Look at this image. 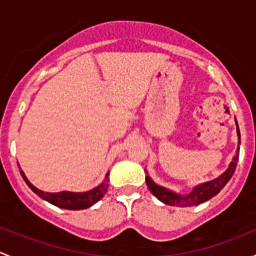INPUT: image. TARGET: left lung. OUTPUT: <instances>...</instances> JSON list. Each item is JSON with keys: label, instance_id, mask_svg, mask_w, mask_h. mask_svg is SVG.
Listing matches in <instances>:
<instances>
[{"label": "left lung", "instance_id": "1", "mask_svg": "<svg viewBox=\"0 0 256 256\" xmlns=\"http://www.w3.org/2000/svg\"><path fill=\"white\" fill-rule=\"evenodd\" d=\"M238 125V124H236ZM238 130V136H239V144H240V132L239 128H236ZM239 160V147L236 150V154L234 156L233 161L230 162V166L229 168L224 172L223 174H220L216 180H210V182H206L203 184L197 186L190 194L186 196H180L176 193L171 192V190H167L166 188H162L160 186L154 184L151 180V178L148 176L146 177V183L148 190H151L152 194L156 198H158L161 202H164V204L168 206H180V207H192V206L200 204V203L206 202V200H210L212 197H214L216 194H218L220 192L222 188L228 183V180H230L232 176L234 174L236 168V164H238Z\"/></svg>", "mask_w": 256, "mask_h": 256}]
</instances>
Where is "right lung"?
Segmentation results:
<instances>
[{
  "label": "right lung",
  "mask_w": 256,
  "mask_h": 256,
  "mask_svg": "<svg viewBox=\"0 0 256 256\" xmlns=\"http://www.w3.org/2000/svg\"><path fill=\"white\" fill-rule=\"evenodd\" d=\"M20 174H22L23 180H24V182L27 183L28 187H30L36 194H38L40 198H43V200H46L47 202L52 203V204L56 206V207L70 209V210H79V209H85V208L92 207V204H95L98 200H100L102 197H104L105 193L108 192V188H109V174H106V176H105V180L102 183V184L95 187L94 190L85 193L43 192V190H40L38 188H36L32 183H30V180H28L27 177L24 176L23 171H20Z\"/></svg>",
  "instance_id": "add662e5"
}]
</instances>
